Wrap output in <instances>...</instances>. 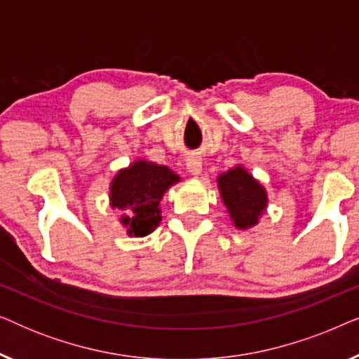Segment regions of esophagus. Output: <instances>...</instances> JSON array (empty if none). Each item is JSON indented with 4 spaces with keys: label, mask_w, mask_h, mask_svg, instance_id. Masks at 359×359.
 <instances>
[{
    "label": "esophagus",
    "mask_w": 359,
    "mask_h": 359,
    "mask_svg": "<svg viewBox=\"0 0 359 359\" xmlns=\"http://www.w3.org/2000/svg\"><path fill=\"white\" fill-rule=\"evenodd\" d=\"M186 166H188V171L191 175L199 176L203 173V160H201L199 156H189V158L186 160Z\"/></svg>",
    "instance_id": "esophagus-1"
}]
</instances>
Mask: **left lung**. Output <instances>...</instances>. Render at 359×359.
<instances>
[{"label": "left lung", "mask_w": 359, "mask_h": 359, "mask_svg": "<svg viewBox=\"0 0 359 359\" xmlns=\"http://www.w3.org/2000/svg\"><path fill=\"white\" fill-rule=\"evenodd\" d=\"M217 184L235 227L240 230L255 227L266 210V189L240 165L219 175Z\"/></svg>", "instance_id": "left-lung-1"}]
</instances>
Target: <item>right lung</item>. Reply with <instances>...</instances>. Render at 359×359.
<instances>
[{"mask_svg": "<svg viewBox=\"0 0 359 359\" xmlns=\"http://www.w3.org/2000/svg\"><path fill=\"white\" fill-rule=\"evenodd\" d=\"M178 181L180 176L168 166L145 160H137L117 171L109 186L111 208L124 210L119 222L130 237H145L158 227L160 201Z\"/></svg>", "mask_w": 359, "mask_h": 359, "instance_id": "add662e5", "label": "right lung"}]
</instances>
